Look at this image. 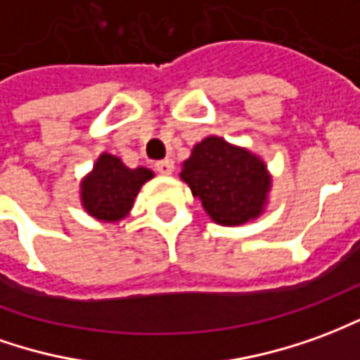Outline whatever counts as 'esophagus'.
<instances>
[{"label":"esophagus","instance_id":"esophagus-1","mask_svg":"<svg viewBox=\"0 0 360 360\" xmlns=\"http://www.w3.org/2000/svg\"><path fill=\"white\" fill-rule=\"evenodd\" d=\"M155 168L159 170L160 174H172V170H174V160L172 159H165V160H159L157 165H155Z\"/></svg>","mask_w":360,"mask_h":360}]
</instances>
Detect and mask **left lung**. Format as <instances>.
<instances>
[{
  "mask_svg": "<svg viewBox=\"0 0 360 360\" xmlns=\"http://www.w3.org/2000/svg\"><path fill=\"white\" fill-rule=\"evenodd\" d=\"M180 178L201 201L211 221L223 226L246 225L266 211L271 190L267 165L246 147L209 135L193 145Z\"/></svg>",
  "mask_w": 360,
  "mask_h": 360,
  "instance_id": "8db88e82",
  "label": "left lung"
}]
</instances>
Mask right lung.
Returning <instances> with one entry per match:
<instances>
[{"instance_id":"add662e5","label":"right lung","mask_w":360,"mask_h":360,"mask_svg":"<svg viewBox=\"0 0 360 360\" xmlns=\"http://www.w3.org/2000/svg\"><path fill=\"white\" fill-rule=\"evenodd\" d=\"M153 176L149 168H127L120 157L103 153L81 180V205L98 221L118 223L129 215L141 186Z\"/></svg>"}]
</instances>
